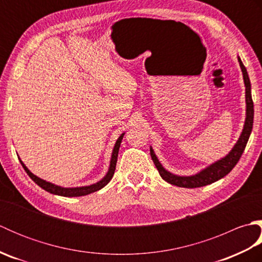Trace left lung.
I'll return each instance as SVG.
<instances>
[{
    "mask_svg": "<svg viewBox=\"0 0 262 262\" xmlns=\"http://www.w3.org/2000/svg\"><path fill=\"white\" fill-rule=\"evenodd\" d=\"M238 63H240V68L242 70L243 74V80H244V85H246V103H247V117H246V122H244L243 130L241 133V136L238 138L236 144L231 149V152L226 155L225 158L216 161L215 163L210 164L207 168L198 172L197 174L194 176H189V177H180L176 176L171 172L166 171L162 164L159 162V160L155 155L152 147L149 148V152H151V158L153 162L157 166L160 176L162 177V179L166 182L171 183V185H174L177 187H182V188H198V187H204L210 185L217 180L224 178L226 174H229L234 168L236 163L240 160L241 155L244 151V148L247 146V143L249 141L250 134L252 132V126H253V101L251 97V84H250V79L248 75V72L246 66L243 65L242 60L240 57H237Z\"/></svg>",
    "mask_w": 262,
    "mask_h": 262,
    "instance_id": "left-lung-1",
    "label": "left lung"
}]
</instances>
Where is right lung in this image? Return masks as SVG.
I'll list each match as a JSON object with an SVG mask.
<instances>
[{
	"label": "right lung",
	"instance_id": "add662e5",
	"mask_svg": "<svg viewBox=\"0 0 262 262\" xmlns=\"http://www.w3.org/2000/svg\"><path fill=\"white\" fill-rule=\"evenodd\" d=\"M124 135H125V133L119 136V138H118V140H117V142L115 144L114 149H113V155H111V160H110V166H109V170L107 172V174L103 177V179H101L97 183H93V185H91V186L76 187V188H63V187H59V186L54 185V183H51V182H47L45 180H42V179H40V178H38L37 176L31 173V172L28 170V168L24 164V162H22L21 160H20V162H21L22 166H24V169L28 173V176H29L31 179L37 183L39 187H41L43 190H46V191L51 192V193H54V194H58V196H63V197L85 196V194H89V193H92L94 191L100 190V189L103 188L111 179H113L114 173H115V170H116V163H117V158H118V152H119L120 143H121V140H122V137H124Z\"/></svg>",
	"mask_w": 262,
	"mask_h": 262
}]
</instances>
